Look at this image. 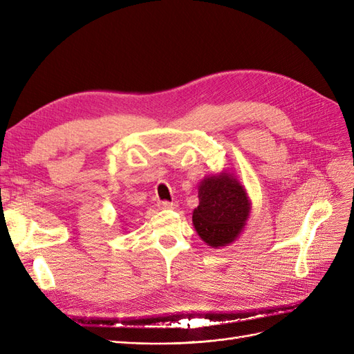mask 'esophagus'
Instances as JSON below:
<instances>
[{"label": "esophagus", "instance_id": "1", "mask_svg": "<svg viewBox=\"0 0 354 354\" xmlns=\"http://www.w3.org/2000/svg\"><path fill=\"white\" fill-rule=\"evenodd\" d=\"M158 205L160 208H167V209H171V208H176L177 207V202H169V201H159Z\"/></svg>", "mask_w": 354, "mask_h": 354}]
</instances>
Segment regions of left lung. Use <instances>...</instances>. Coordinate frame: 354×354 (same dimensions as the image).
<instances>
[{
	"label": "left lung",
	"instance_id": "8db88e82",
	"mask_svg": "<svg viewBox=\"0 0 354 354\" xmlns=\"http://www.w3.org/2000/svg\"><path fill=\"white\" fill-rule=\"evenodd\" d=\"M194 226L203 242L217 248L238 236L250 216V201L239 181L230 174L203 178Z\"/></svg>",
	"mask_w": 354,
	"mask_h": 354
}]
</instances>
